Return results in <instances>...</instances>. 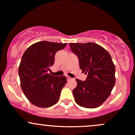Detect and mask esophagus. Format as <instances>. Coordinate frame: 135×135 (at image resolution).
Listing matches in <instances>:
<instances>
[{
  "label": "esophagus",
  "mask_w": 135,
  "mask_h": 135,
  "mask_svg": "<svg viewBox=\"0 0 135 135\" xmlns=\"http://www.w3.org/2000/svg\"><path fill=\"white\" fill-rule=\"evenodd\" d=\"M66 79H67V80L68 81V80H69L71 79V78L70 76H66Z\"/></svg>",
  "instance_id": "obj_1"
}]
</instances>
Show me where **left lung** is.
Here are the masks:
<instances>
[{"label":"left lung","mask_w":135,"mask_h":135,"mask_svg":"<svg viewBox=\"0 0 135 135\" xmlns=\"http://www.w3.org/2000/svg\"><path fill=\"white\" fill-rule=\"evenodd\" d=\"M79 58L80 69L88 75L85 81L76 79L73 90L75 101L85 108H96L106 100L115 84V67L109 53L93 42L69 43Z\"/></svg>","instance_id":"left-lung-1"}]
</instances>
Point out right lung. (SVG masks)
Listing matches in <instances>:
<instances>
[{"label": "right lung", "mask_w": 135, "mask_h": 135, "mask_svg": "<svg viewBox=\"0 0 135 135\" xmlns=\"http://www.w3.org/2000/svg\"><path fill=\"white\" fill-rule=\"evenodd\" d=\"M66 44L38 42L30 46L23 54L18 75L22 91L33 105L49 108L59 101L67 80L64 75L53 76L49 71L54 64L55 55Z\"/></svg>", "instance_id": "obj_1"}]
</instances>
